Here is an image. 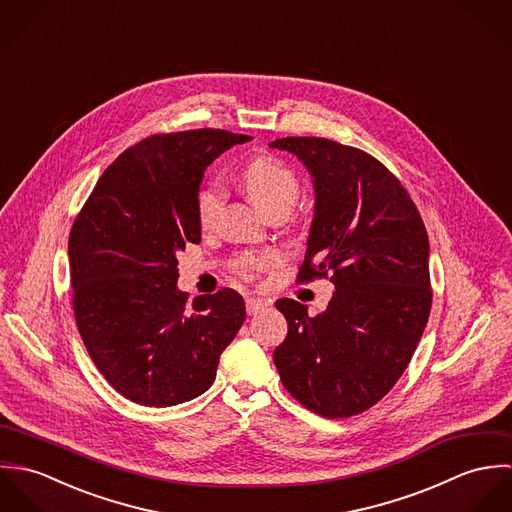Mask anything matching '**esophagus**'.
I'll list each match as a JSON object with an SVG mask.
<instances>
[{
	"instance_id": "34e87169",
	"label": "esophagus",
	"mask_w": 512,
	"mask_h": 512,
	"mask_svg": "<svg viewBox=\"0 0 512 512\" xmlns=\"http://www.w3.org/2000/svg\"><path fill=\"white\" fill-rule=\"evenodd\" d=\"M266 305H268V303H266L264 299H260V297H248V299H246V311H248V315H256V313L262 311Z\"/></svg>"
}]
</instances>
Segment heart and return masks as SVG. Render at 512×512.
Here are the masks:
<instances>
[{
	"label": "heart",
	"instance_id": "b5f03b06",
	"mask_svg": "<svg viewBox=\"0 0 512 512\" xmlns=\"http://www.w3.org/2000/svg\"><path fill=\"white\" fill-rule=\"evenodd\" d=\"M240 183L248 193L250 201L264 215L276 209H286L290 213L299 195V183L292 169L272 157H256L248 161L240 171ZM220 205H222V193L217 185L209 183L199 189L197 215L203 226H209L215 220L219 215ZM274 260L276 258L272 254L246 256L238 262V272L248 278L254 270L274 264Z\"/></svg>",
	"mask_w": 512,
	"mask_h": 512
}]
</instances>
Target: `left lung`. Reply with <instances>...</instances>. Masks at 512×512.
<instances>
[{"mask_svg":"<svg viewBox=\"0 0 512 512\" xmlns=\"http://www.w3.org/2000/svg\"><path fill=\"white\" fill-rule=\"evenodd\" d=\"M270 147L295 155L313 181L299 276L331 272L335 284L315 317L299 301H276L288 337L274 363L305 408L349 418L386 396L424 333L432 309L428 232L400 181L365 151L325 138Z\"/></svg>","mask_w":512,"mask_h":512,"instance_id":"1","label":"left lung"}]
</instances>
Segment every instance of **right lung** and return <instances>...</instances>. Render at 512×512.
Masks as SVG:
<instances>
[{
    "instance_id": "obj_1",
    "label": "right lung",
    "mask_w": 512,
    "mask_h": 512,
    "mask_svg": "<svg viewBox=\"0 0 512 512\" xmlns=\"http://www.w3.org/2000/svg\"><path fill=\"white\" fill-rule=\"evenodd\" d=\"M248 142L224 130L142 140L98 179L69 238L74 315L84 347L128 400L165 408L201 396L244 323L240 293L177 288V254L201 242L197 195L222 151Z\"/></svg>"
}]
</instances>
